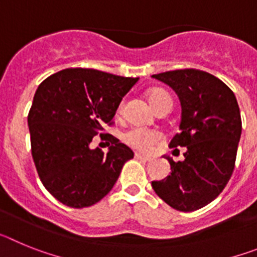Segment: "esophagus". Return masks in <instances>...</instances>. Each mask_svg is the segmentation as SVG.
I'll list each match as a JSON object with an SVG mask.
<instances>
[{
	"instance_id": "1",
	"label": "esophagus",
	"mask_w": 257,
	"mask_h": 257,
	"mask_svg": "<svg viewBox=\"0 0 257 257\" xmlns=\"http://www.w3.org/2000/svg\"><path fill=\"white\" fill-rule=\"evenodd\" d=\"M135 158H136V160L144 161V162H148V161L152 160V158H151V157H149V156H145V154L138 153V152H136V153H135Z\"/></svg>"
}]
</instances>
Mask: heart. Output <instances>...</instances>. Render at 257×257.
Masks as SVG:
<instances>
[{
    "instance_id": "b5f03b06",
    "label": "heart",
    "mask_w": 257,
    "mask_h": 257,
    "mask_svg": "<svg viewBox=\"0 0 257 257\" xmlns=\"http://www.w3.org/2000/svg\"><path fill=\"white\" fill-rule=\"evenodd\" d=\"M166 99H171V96L163 90L156 88L148 92V100L154 109ZM160 139L161 135L157 131L143 128V127H134L124 134V142L133 148L142 152H151L154 145L160 142Z\"/></svg>"
}]
</instances>
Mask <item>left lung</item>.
<instances>
[{"mask_svg":"<svg viewBox=\"0 0 257 257\" xmlns=\"http://www.w3.org/2000/svg\"><path fill=\"white\" fill-rule=\"evenodd\" d=\"M152 77L169 85L180 99V133L170 147L187 148L184 161L166 157L171 174L152 181V187L175 210H199L219 196L234 170L242 133L237 99L225 83L203 70H170Z\"/></svg>","mask_w":257,"mask_h":257,"instance_id":"obj_1","label":"left lung"}]
</instances>
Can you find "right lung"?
Masks as SVG:
<instances>
[{"mask_svg":"<svg viewBox=\"0 0 257 257\" xmlns=\"http://www.w3.org/2000/svg\"><path fill=\"white\" fill-rule=\"evenodd\" d=\"M138 79L68 68L38 86L28 114L32 157L44 187L63 205H95L134 157L127 145L112 135L103 138L101 131ZM96 135L109 142L106 154L89 147Z\"/></svg>","mask_w":257,"mask_h":257,"instance_id":"right-lung-1","label":"right lung"}]
</instances>
